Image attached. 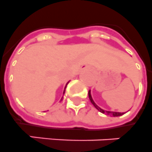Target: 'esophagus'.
I'll return each instance as SVG.
<instances>
[{
  "label": "esophagus",
  "instance_id": "34e87169",
  "mask_svg": "<svg viewBox=\"0 0 152 152\" xmlns=\"http://www.w3.org/2000/svg\"><path fill=\"white\" fill-rule=\"evenodd\" d=\"M85 69H87V68H86V67H85Z\"/></svg>",
  "mask_w": 152,
  "mask_h": 152
}]
</instances>
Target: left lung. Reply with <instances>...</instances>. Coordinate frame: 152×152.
Listing matches in <instances>:
<instances>
[{
    "label": "left lung",
    "mask_w": 152,
    "mask_h": 152,
    "mask_svg": "<svg viewBox=\"0 0 152 152\" xmlns=\"http://www.w3.org/2000/svg\"><path fill=\"white\" fill-rule=\"evenodd\" d=\"M89 98H90V102L92 103V104L95 107L96 109L99 110L100 112H101V113H105V114H107V115H109L110 116V117H119V116H121L123 115V114H124L125 113H120V112H114V111H109V110H103L102 108H100L99 106H97L96 104V103L94 102V100H93V98H92V96H91V92H90V90L89 91Z\"/></svg>",
    "instance_id": "obj_1"
}]
</instances>
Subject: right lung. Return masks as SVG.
<instances>
[{"label":"right lung","instance_id":"add662e5","mask_svg":"<svg viewBox=\"0 0 152 152\" xmlns=\"http://www.w3.org/2000/svg\"><path fill=\"white\" fill-rule=\"evenodd\" d=\"M69 82L67 83H66V86H65V88H64V91H63V94H65V91H66V86H67V84L69 83ZM61 100H62V99H61Z\"/></svg>","mask_w":152,"mask_h":152}]
</instances>
